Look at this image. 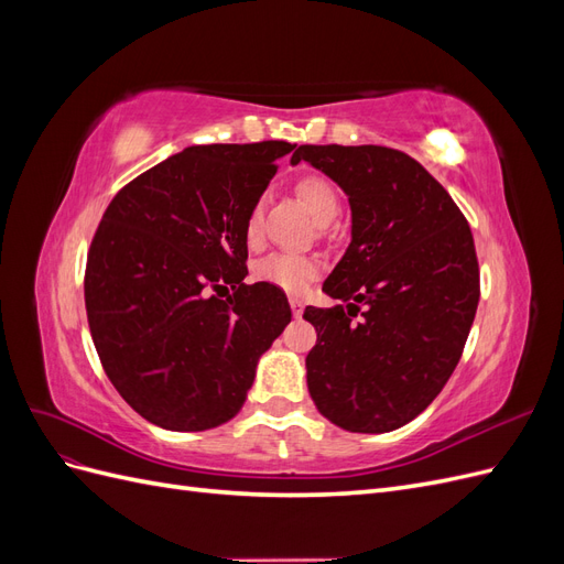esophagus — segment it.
<instances>
[{
	"mask_svg": "<svg viewBox=\"0 0 564 564\" xmlns=\"http://www.w3.org/2000/svg\"><path fill=\"white\" fill-rule=\"evenodd\" d=\"M289 305H292L294 317H299L303 313V301L301 299H289Z\"/></svg>",
	"mask_w": 564,
	"mask_h": 564,
	"instance_id": "obj_1",
	"label": "esophagus"
}]
</instances>
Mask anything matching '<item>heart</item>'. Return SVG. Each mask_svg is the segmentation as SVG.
Instances as JSON below:
<instances>
[{
    "label": "heart",
    "instance_id": "b5f03b06",
    "mask_svg": "<svg viewBox=\"0 0 564 564\" xmlns=\"http://www.w3.org/2000/svg\"><path fill=\"white\" fill-rule=\"evenodd\" d=\"M296 193L317 224H329V220L338 214V193L327 178L303 176L296 183ZM261 232H263V216L259 207H253L245 220L247 242L249 245L259 242ZM317 272H319V265L315 259H308V256H296V253H270L253 265L256 280L268 282L289 294L303 292V289L317 278Z\"/></svg>",
    "mask_w": 564,
    "mask_h": 564
}]
</instances>
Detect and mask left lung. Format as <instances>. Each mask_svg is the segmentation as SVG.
Masks as SVG:
<instances>
[{"instance_id":"obj_1","label":"left lung","mask_w":564,"mask_h":564,"mask_svg":"<svg viewBox=\"0 0 564 564\" xmlns=\"http://www.w3.org/2000/svg\"><path fill=\"white\" fill-rule=\"evenodd\" d=\"M299 162L327 174L352 214L350 245L322 284L346 305L303 313L317 332L311 398L344 431H395L437 398L464 352L480 301L470 226L400 150L299 145Z\"/></svg>"}]
</instances>
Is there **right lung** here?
I'll return each mask as SVG.
<instances>
[{
  "label": "right lung",
  "instance_id": "1",
  "mask_svg": "<svg viewBox=\"0 0 564 564\" xmlns=\"http://www.w3.org/2000/svg\"><path fill=\"white\" fill-rule=\"evenodd\" d=\"M294 148H185L124 185L100 218L84 275L91 338L119 395L160 429L230 421L292 322L282 289L245 284V220Z\"/></svg>",
  "mask_w": 564,
  "mask_h": 564
}]
</instances>
